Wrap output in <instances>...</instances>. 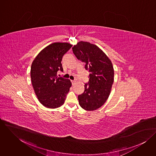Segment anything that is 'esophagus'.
Returning <instances> with one entry per match:
<instances>
[{"instance_id":"esophagus-1","label":"esophagus","mask_w":156,"mask_h":156,"mask_svg":"<svg viewBox=\"0 0 156 156\" xmlns=\"http://www.w3.org/2000/svg\"><path fill=\"white\" fill-rule=\"evenodd\" d=\"M76 82L75 80H71V83H72V85H74L76 83Z\"/></svg>"}]
</instances>
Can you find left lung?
<instances>
[{
	"label": "left lung",
	"mask_w": 156,
	"mask_h": 156,
	"mask_svg": "<svg viewBox=\"0 0 156 156\" xmlns=\"http://www.w3.org/2000/svg\"><path fill=\"white\" fill-rule=\"evenodd\" d=\"M76 58L85 63L89 72V85L78 96L81 108L93 111L101 107L108 100L114 80V69L111 59L96 45L80 41L73 47Z\"/></svg>",
	"instance_id": "8db88e82"
}]
</instances>
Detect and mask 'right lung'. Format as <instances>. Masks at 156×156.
Here are the masks:
<instances>
[{"label":"right lung","mask_w":156,"mask_h":156,"mask_svg":"<svg viewBox=\"0 0 156 156\" xmlns=\"http://www.w3.org/2000/svg\"><path fill=\"white\" fill-rule=\"evenodd\" d=\"M73 45L54 43L43 48L35 57L30 69L32 87L39 101L47 108L56 109L65 102L71 87L70 80L58 76L63 71L62 59Z\"/></svg>","instance_id":"right-lung-1"}]
</instances>
